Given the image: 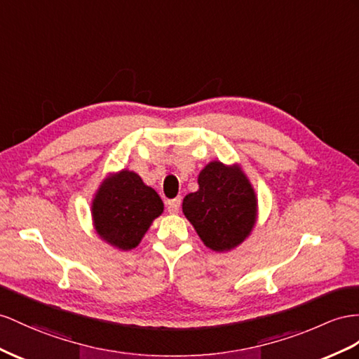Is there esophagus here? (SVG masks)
Wrapping results in <instances>:
<instances>
[{"label": "esophagus", "instance_id": "34e87169", "mask_svg": "<svg viewBox=\"0 0 359 359\" xmlns=\"http://www.w3.org/2000/svg\"><path fill=\"white\" fill-rule=\"evenodd\" d=\"M180 198H172V200H168L167 203V209L170 214H177L179 209H180Z\"/></svg>", "mask_w": 359, "mask_h": 359}]
</instances>
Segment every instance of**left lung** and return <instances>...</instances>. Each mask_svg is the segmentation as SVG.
I'll list each match as a JSON object with an SVG mask.
<instances>
[{"mask_svg":"<svg viewBox=\"0 0 359 359\" xmlns=\"http://www.w3.org/2000/svg\"><path fill=\"white\" fill-rule=\"evenodd\" d=\"M183 214L209 249L231 250L255 224V191L238 167L210 162L200 172L198 191L183 198Z\"/></svg>","mask_w":359,"mask_h":359,"instance_id":"left-lung-1","label":"left lung"}]
</instances>
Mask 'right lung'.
Masks as SVG:
<instances>
[{"mask_svg": "<svg viewBox=\"0 0 359 359\" xmlns=\"http://www.w3.org/2000/svg\"><path fill=\"white\" fill-rule=\"evenodd\" d=\"M162 210L158 192L144 185L137 174L126 170L106 179L92 203L98 235L121 250L140 244Z\"/></svg>", "mask_w": 359, "mask_h": 359, "instance_id": "add662e5", "label": "right lung"}]
</instances>
